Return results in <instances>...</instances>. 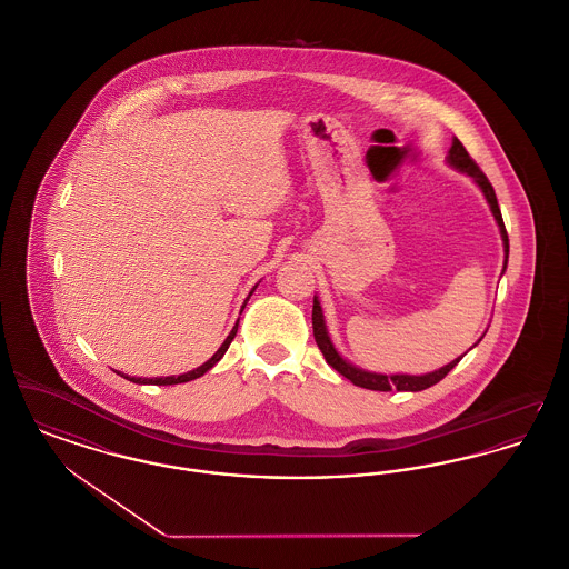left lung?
<instances>
[{
    "instance_id": "obj_1",
    "label": "left lung",
    "mask_w": 569,
    "mask_h": 569,
    "mask_svg": "<svg viewBox=\"0 0 569 569\" xmlns=\"http://www.w3.org/2000/svg\"><path fill=\"white\" fill-rule=\"evenodd\" d=\"M447 161L460 171L468 173L483 191L486 200L492 208V214L501 228L502 244H505V267H507V256H509V238H507V230H505V223H502L501 208H499V201L495 196V189L490 184V180L486 178V173L479 169V166L472 161V157L468 154L467 148L462 146L460 139H453L451 143V150H449V157ZM311 322H313V337H316V343L320 348V352L325 355L327 363L331 368L337 369L341 376H346L352 385L357 387H363V389H371V391H423L428 387H432L436 382H440L451 369L456 368L460 363V359L451 361L449 366L445 368L436 369L432 373H426V376H408V373H396V376H385V373H371V371H363V369L355 368L350 366L348 361H343L337 350L333 348V341L329 339L327 333V327H325V318H322V309H320V302L318 299H313V311H311Z\"/></svg>"
}]
</instances>
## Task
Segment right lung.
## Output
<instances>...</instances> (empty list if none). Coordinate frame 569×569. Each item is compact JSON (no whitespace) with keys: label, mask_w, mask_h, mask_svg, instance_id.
<instances>
[{"label":"right lung","mask_w":569,"mask_h":569,"mask_svg":"<svg viewBox=\"0 0 569 569\" xmlns=\"http://www.w3.org/2000/svg\"><path fill=\"white\" fill-rule=\"evenodd\" d=\"M251 295H253V290L249 292V297H251ZM249 297H247V301H249ZM247 301H244V305H247ZM244 305H242V307H244ZM236 331H238V325L232 329V333L228 335V339L223 341V346L212 355L210 361H206L200 368L193 369V371H187V373H182V376H166V378H131V376H124V373H122V376H124L127 380H131V382H137V385H178V382L196 380V378H200L208 369L212 368L214 363L221 361V357L226 355V350L230 348V343H232V339L236 337Z\"/></svg>","instance_id":"right-lung-1"}]
</instances>
